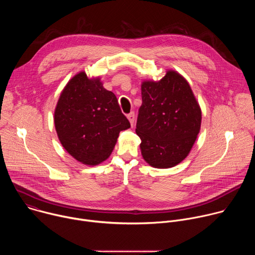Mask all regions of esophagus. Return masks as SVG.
<instances>
[{
    "label": "esophagus",
    "mask_w": 255,
    "mask_h": 255,
    "mask_svg": "<svg viewBox=\"0 0 255 255\" xmlns=\"http://www.w3.org/2000/svg\"><path fill=\"white\" fill-rule=\"evenodd\" d=\"M127 118H128V120H129V122H130L131 126H133V125H134V120H135V115H134V112H131V113H129V114L127 115Z\"/></svg>",
    "instance_id": "34e87169"
}]
</instances>
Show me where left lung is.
I'll list each match as a JSON object with an SVG mask.
<instances>
[{
    "instance_id": "1",
    "label": "left lung",
    "mask_w": 255,
    "mask_h": 255,
    "mask_svg": "<svg viewBox=\"0 0 255 255\" xmlns=\"http://www.w3.org/2000/svg\"><path fill=\"white\" fill-rule=\"evenodd\" d=\"M142 105L136 124L143 159L169 168L190 153L201 129V107L188 81L168 69L159 81L141 84Z\"/></svg>"
}]
</instances>
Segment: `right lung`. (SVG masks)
<instances>
[{"mask_svg": "<svg viewBox=\"0 0 255 255\" xmlns=\"http://www.w3.org/2000/svg\"><path fill=\"white\" fill-rule=\"evenodd\" d=\"M54 126L62 147L78 161L94 166L111 155L119 133L130 128L116 96L99 77L85 71L63 88L54 110Z\"/></svg>", "mask_w": 255, "mask_h": 255, "instance_id": "1", "label": "right lung"}]
</instances>
